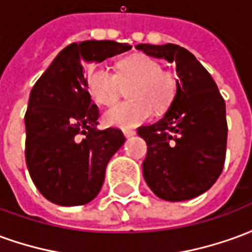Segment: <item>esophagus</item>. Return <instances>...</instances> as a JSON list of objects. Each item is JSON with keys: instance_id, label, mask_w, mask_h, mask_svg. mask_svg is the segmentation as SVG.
Here are the masks:
<instances>
[{"instance_id": "1", "label": "esophagus", "mask_w": 252, "mask_h": 252, "mask_svg": "<svg viewBox=\"0 0 252 252\" xmlns=\"http://www.w3.org/2000/svg\"><path fill=\"white\" fill-rule=\"evenodd\" d=\"M123 133H124V136L126 137H131V136H133L136 132L133 131V129H123Z\"/></svg>"}]
</instances>
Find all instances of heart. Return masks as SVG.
Here are the masks:
<instances>
[{
    "label": "heart",
    "mask_w": 252,
    "mask_h": 252,
    "mask_svg": "<svg viewBox=\"0 0 252 252\" xmlns=\"http://www.w3.org/2000/svg\"><path fill=\"white\" fill-rule=\"evenodd\" d=\"M129 101L116 104L102 116L106 126L133 128L140 126L151 115L164 112L174 101L178 90V77L163 70L159 61L144 54H133L120 59L116 74L105 67H95L89 72L88 89L92 98L101 105H112L124 88Z\"/></svg>",
    "instance_id": "1"
}]
</instances>
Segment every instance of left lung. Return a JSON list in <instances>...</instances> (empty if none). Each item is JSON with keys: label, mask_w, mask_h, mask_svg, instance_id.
<instances>
[{"label": "left lung", "mask_w": 252, "mask_h": 252, "mask_svg": "<svg viewBox=\"0 0 252 252\" xmlns=\"http://www.w3.org/2000/svg\"><path fill=\"white\" fill-rule=\"evenodd\" d=\"M150 57L175 63L178 90L164 116L137 128L147 143L144 180L159 198L185 201L209 189L220 177L227 150L225 102L195 57L177 44H137Z\"/></svg>", "instance_id": "obj_1"}]
</instances>
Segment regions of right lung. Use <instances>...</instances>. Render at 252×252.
Segmentation results:
<instances>
[{"label": "right lung", "mask_w": 252, "mask_h": 252, "mask_svg": "<svg viewBox=\"0 0 252 252\" xmlns=\"http://www.w3.org/2000/svg\"><path fill=\"white\" fill-rule=\"evenodd\" d=\"M131 48L113 40L72 43L31 90L25 162L37 190L57 205H83L95 198L106 164L126 142L119 128L97 129L99 112L88 92L85 64Z\"/></svg>", "instance_id": "right-lung-1"}]
</instances>
